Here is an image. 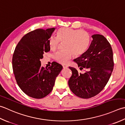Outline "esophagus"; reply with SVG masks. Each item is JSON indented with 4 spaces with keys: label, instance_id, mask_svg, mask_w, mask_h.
Here are the masks:
<instances>
[{
    "label": "esophagus",
    "instance_id": "obj_1",
    "mask_svg": "<svg viewBox=\"0 0 125 125\" xmlns=\"http://www.w3.org/2000/svg\"><path fill=\"white\" fill-rule=\"evenodd\" d=\"M62 67L63 68H68V66L66 65H62Z\"/></svg>",
    "mask_w": 125,
    "mask_h": 125
}]
</instances>
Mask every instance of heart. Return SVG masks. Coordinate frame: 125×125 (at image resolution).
<instances>
[{"mask_svg":"<svg viewBox=\"0 0 125 125\" xmlns=\"http://www.w3.org/2000/svg\"><path fill=\"white\" fill-rule=\"evenodd\" d=\"M60 42H65L66 50L56 53L54 58L57 62L65 63L71 59L73 54L80 57L86 52L90 45V37L83 30L62 27L58 30L57 38L51 37L50 39L48 45L50 50H57Z\"/></svg>","mask_w":125,"mask_h":125,"instance_id":"b5f03b06","label":"heart"}]
</instances>
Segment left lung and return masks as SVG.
<instances>
[{"label":"left lung","instance_id":"left-lung-1","mask_svg":"<svg viewBox=\"0 0 125 125\" xmlns=\"http://www.w3.org/2000/svg\"><path fill=\"white\" fill-rule=\"evenodd\" d=\"M92 40L87 50L83 54L74 60L81 70L69 67L72 74L68 85L75 95L83 99L95 96L103 90L110 78L113 70V51L106 38L100 34L92 35Z\"/></svg>","mask_w":125,"mask_h":125}]
</instances>
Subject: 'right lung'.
<instances>
[{"instance_id":"right-lung-1","label":"right lung","mask_w":125,"mask_h":125,"mask_svg":"<svg viewBox=\"0 0 125 125\" xmlns=\"http://www.w3.org/2000/svg\"><path fill=\"white\" fill-rule=\"evenodd\" d=\"M55 28L37 29L25 34L15 48L12 58L13 71L18 85L30 97L42 99L53 90L55 79L62 69L56 62L45 68L40 59L49 52V39Z\"/></svg>"}]
</instances>
